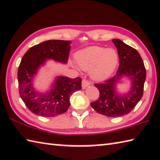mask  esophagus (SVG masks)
I'll use <instances>...</instances> for the list:
<instances>
[{
  "instance_id": "esophagus-1",
  "label": "esophagus",
  "mask_w": 160,
  "mask_h": 160,
  "mask_svg": "<svg viewBox=\"0 0 160 160\" xmlns=\"http://www.w3.org/2000/svg\"><path fill=\"white\" fill-rule=\"evenodd\" d=\"M90 85V83L89 81H88L86 80H83L82 81V89H85V88H88Z\"/></svg>"
}]
</instances>
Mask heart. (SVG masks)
<instances>
[{
    "label": "heart",
    "instance_id": "1",
    "mask_svg": "<svg viewBox=\"0 0 160 160\" xmlns=\"http://www.w3.org/2000/svg\"><path fill=\"white\" fill-rule=\"evenodd\" d=\"M76 62L81 69L90 70L92 79L102 81L112 75L118 64V53L113 48L90 46L75 53Z\"/></svg>",
    "mask_w": 160,
    "mask_h": 160
}]
</instances>
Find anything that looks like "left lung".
I'll use <instances>...</instances> for the list:
<instances>
[{"label":"left lung","instance_id":"8db88e82","mask_svg":"<svg viewBox=\"0 0 160 160\" xmlns=\"http://www.w3.org/2000/svg\"><path fill=\"white\" fill-rule=\"evenodd\" d=\"M118 50L120 65L116 75L104 83L95 84L100 97L90 103L92 108L103 115L116 118L130 113L143 95L146 80V69L142 59L135 48L120 39H113ZM123 77L131 81V88L127 93H121L116 85Z\"/></svg>","mask_w":160,"mask_h":160}]
</instances>
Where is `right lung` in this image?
I'll return each mask as SVG.
<instances>
[{"label": "right lung", "instance_id": "obj_1", "mask_svg": "<svg viewBox=\"0 0 160 160\" xmlns=\"http://www.w3.org/2000/svg\"><path fill=\"white\" fill-rule=\"evenodd\" d=\"M70 40H50L32 46L25 53L18 70L19 94L26 107L36 115L55 117L66 112L70 98L82 89L80 78L56 76L46 92L34 88V80L48 60L66 64L70 50Z\"/></svg>", "mask_w": 160, "mask_h": 160}]
</instances>
